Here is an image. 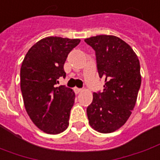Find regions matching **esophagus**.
Listing matches in <instances>:
<instances>
[{
    "instance_id": "1",
    "label": "esophagus",
    "mask_w": 160,
    "mask_h": 160,
    "mask_svg": "<svg viewBox=\"0 0 160 160\" xmlns=\"http://www.w3.org/2000/svg\"><path fill=\"white\" fill-rule=\"evenodd\" d=\"M82 91V89L81 88H74V92H75V94H79Z\"/></svg>"
}]
</instances>
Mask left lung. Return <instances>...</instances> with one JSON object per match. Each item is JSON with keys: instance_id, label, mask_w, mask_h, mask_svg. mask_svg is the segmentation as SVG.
Segmentation results:
<instances>
[{"instance_id": "1", "label": "left lung", "mask_w": 160, "mask_h": 160, "mask_svg": "<svg viewBox=\"0 0 160 160\" xmlns=\"http://www.w3.org/2000/svg\"><path fill=\"white\" fill-rule=\"evenodd\" d=\"M94 49L102 92L93 94L87 108L89 124L101 133H110L123 125L131 115L141 86L138 58L128 43L115 36L100 35L85 39Z\"/></svg>"}]
</instances>
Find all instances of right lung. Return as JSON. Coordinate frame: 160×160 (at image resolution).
Wrapping results in <instances>:
<instances>
[{
    "mask_svg": "<svg viewBox=\"0 0 160 160\" xmlns=\"http://www.w3.org/2000/svg\"><path fill=\"white\" fill-rule=\"evenodd\" d=\"M80 39L48 37L29 50L21 67V91L26 111L34 124L48 134H58L69 125L75 94L66 86L64 64Z\"/></svg>",
    "mask_w": 160,
    "mask_h": 160,
    "instance_id": "add662e5",
    "label": "right lung"
}]
</instances>
